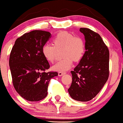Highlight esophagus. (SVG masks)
<instances>
[{"label": "esophagus", "instance_id": "obj_1", "mask_svg": "<svg viewBox=\"0 0 123 123\" xmlns=\"http://www.w3.org/2000/svg\"><path fill=\"white\" fill-rule=\"evenodd\" d=\"M66 74V72H58V76L61 77V76H62L63 74Z\"/></svg>", "mask_w": 123, "mask_h": 123}]
</instances>
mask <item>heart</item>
I'll list each match as a JSON object with an SVG mask.
<instances>
[{"mask_svg": "<svg viewBox=\"0 0 123 123\" xmlns=\"http://www.w3.org/2000/svg\"><path fill=\"white\" fill-rule=\"evenodd\" d=\"M52 44L53 46L49 44L43 45L42 53L48 62L53 63L57 58V51L62 50V57L63 58L52 67V69L59 72L69 69L73 61L75 63L79 62L86 51L84 40L68 31H62L57 34L52 40Z\"/></svg>", "mask_w": 123, "mask_h": 123, "instance_id": "1", "label": "heart"}]
</instances>
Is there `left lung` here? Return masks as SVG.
Here are the masks:
<instances>
[{"instance_id": "left-lung-1", "label": "left lung", "mask_w": 123, "mask_h": 123, "mask_svg": "<svg viewBox=\"0 0 123 123\" xmlns=\"http://www.w3.org/2000/svg\"><path fill=\"white\" fill-rule=\"evenodd\" d=\"M86 51L80 63L71 71L72 81L68 92L72 98L88 101L99 93L109 75V51L101 36L90 29L81 28Z\"/></svg>"}]
</instances>
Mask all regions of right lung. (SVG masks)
<instances>
[{"instance_id":"1","label":"right lung","mask_w":123,"mask_h":123,"mask_svg":"<svg viewBox=\"0 0 123 123\" xmlns=\"http://www.w3.org/2000/svg\"><path fill=\"white\" fill-rule=\"evenodd\" d=\"M51 37L49 32L34 30L17 38L11 51L9 65L14 87L28 101L45 98L50 80L58 75L57 72H46L50 66L42 53Z\"/></svg>"}]
</instances>
